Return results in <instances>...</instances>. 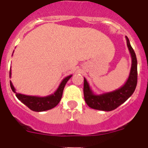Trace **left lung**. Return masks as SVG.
<instances>
[{"label": "left lung", "mask_w": 148, "mask_h": 148, "mask_svg": "<svg viewBox=\"0 0 148 148\" xmlns=\"http://www.w3.org/2000/svg\"><path fill=\"white\" fill-rule=\"evenodd\" d=\"M127 45L131 56V68L127 80L120 88L112 92L102 94H95L87 82L84 78V96L86 103L90 108L103 111H111L125 102L135 91L137 84V59L136 53L130 45L128 38L125 37Z\"/></svg>", "instance_id": "obj_1"}]
</instances>
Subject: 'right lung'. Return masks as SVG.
Listing matches in <instances>:
<instances>
[{
  "label": "right lung",
  "instance_id": "obj_1",
  "mask_svg": "<svg viewBox=\"0 0 148 148\" xmlns=\"http://www.w3.org/2000/svg\"><path fill=\"white\" fill-rule=\"evenodd\" d=\"M11 70H10V77H11ZM72 75L65 77L61 81L60 85L58 86V89L56 90L54 93L47 95V96H44V97L23 95V94H21L19 92H16L15 88L13 86L11 81H10V87H11L12 90L15 93V95L18 99V100H20L23 104L27 106L30 110L35 111V112H42V111L48 110L55 108L60 102L61 97H62L64 88L66 85V82L69 81Z\"/></svg>",
  "mask_w": 148,
  "mask_h": 148
}]
</instances>
